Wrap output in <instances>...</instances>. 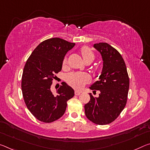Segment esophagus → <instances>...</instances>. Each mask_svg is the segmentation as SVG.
Here are the masks:
<instances>
[{
	"instance_id": "obj_1",
	"label": "esophagus",
	"mask_w": 150,
	"mask_h": 150,
	"mask_svg": "<svg viewBox=\"0 0 150 150\" xmlns=\"http://www.w3.org/2000/svg\"><path fill=\"white\" fill-rule=\"evenodd\" d=\"M81 94V91H75V96H79V95Z\"/></svg>"
}]
</instances>
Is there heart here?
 <instances>
[{
    "instance_id": "1",
    "label": "heart",
    "mask_w": 150,
    "mask_h": 150,
    "mask_svg": "<svg viewBox=\"0 0 150 150\" xmlns=\"http://www.w3.org/2000/svg\"><path fill=\"white\" fill-rule=\"evenodd\" d=\"M83 59L84 61H92L95 59V54L91 49L88 47H83L81 50ZM67 63V59L65 58L63 60V64L65 65ZM88 81L87 76L82 73H71L67 77V82L71 86L74 87L75 89H80L83 87L84 85Z\"/></svg>"
}]
</instances>
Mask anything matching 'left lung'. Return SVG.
Segmentation results:
<instances>
[{
    "label": "left lung",
    "mask_w": 150,
    "mask_h": 150,
    "mask_svg": "<svg viewBox=\"0 0 150 150\" xmlns=\"http://www.w3.org/2000/svg\"><path fill=\"white\" fill-rule=\"evenodd\" d=\"M93 47L101 54L103 67L98 81L89 88L100 93L97 97L90 93L85 113L96 124L106 125L113 122L126 105L129 79L124 60L117 50L106 42L96 43Z\"/></svg>",
    "instance_id": "8db88e82"
}]
</instances>
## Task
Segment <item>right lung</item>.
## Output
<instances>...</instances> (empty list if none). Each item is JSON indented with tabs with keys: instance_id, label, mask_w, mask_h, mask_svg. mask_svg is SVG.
Wrapping results in <instances>:
<instances>
[{
	"instance_id": "add662e5",
	"label": "right lung",
	"mask_w": 150,
	"mask_h": 150,
	"mask_svg": "<svg viewBox=\"0 0 150 150\" xmlns=\"http://www.w3.org/2000/svg\"><path fill=\"white\" fill-rule=\"evenodd\" d=\"M75 43L60 38H52L41 42L26 62L22 77V92L28 110L38 120L51 123L62 117L67 102L74 96L73 89L67 83L51 90L53 79L61 71L67 53Z\"/></svg>"
}]
</instances>
